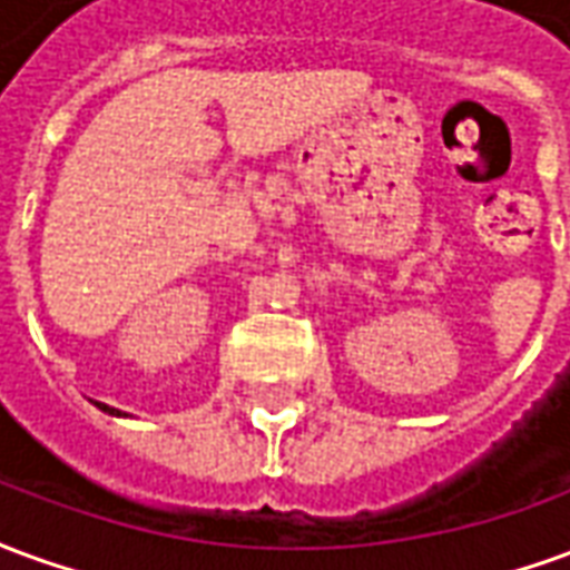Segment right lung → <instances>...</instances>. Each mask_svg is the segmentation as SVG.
<instances>
[{
  "mask_svg": "<svg viewBox=\"0 0 570 570\" xmlns=\"http://www.w3.org/2000/svg\"><path fill=\"white\" fill-rule=\"evenodd\" d=\"M97 409H104V412H109V415H121V412H118V409L106 406V403H97Z\"/></svg>",
  "mask_w": 570,
  "mask_h": 570,
  "instance_id": "obj_1",
  "label": "right lung"
}]
</instances>
